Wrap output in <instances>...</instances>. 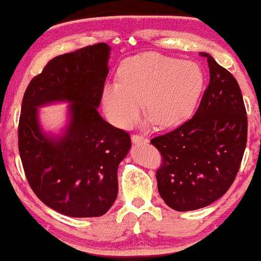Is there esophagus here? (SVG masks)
Returning a JSON list of instances; mask_svg holds the SVG:
<instances>
[{"label":"esophagus","instance_id":"1","mask_svg":"<svg viewBox=\"0 0 261 261\" xmlns=\"http://www.w3.org/2000/svg\"><path fill=\"white\" fill-rule=\"evenodd\" d=\"M131 141L134 144H143V143H148L149 139L144 137V136L141 135H132L131 136Z\"/></svg>","mask_w":261,"mask_h":261}]
</instances>
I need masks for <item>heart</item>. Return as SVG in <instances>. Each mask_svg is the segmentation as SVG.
<instances>
[{"label":"heart","mask_w":261,"mask_h":261,"mask_svg":"<svg viewBox=\"0 0 261 261\" xmlns=\"http://www.w3.org/2000/svg\"><path fill=\"white\" fill-rule=\"evenodd\" d=\"M119 80L105 84L101 102L109 119L127 129L141 113L162 129L186 123L193 116L204 85L203 71L196 62L159 53L127 58L119 67Z\"/></svg>","instance_id":"heart-1"}]
</instances>
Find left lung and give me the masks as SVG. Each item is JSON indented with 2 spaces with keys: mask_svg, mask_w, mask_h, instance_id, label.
<instances>
[{
  "mask_svg": "<svg viewBox=\"0 0 261 261\" xmlns=\"http://www.w3.org/2000/svg\"><path fill=\"white\" fill-rule=\"evenodd\" d=\"M209 85L199 109L177 129L151 139L162 155L160 195L178 212L207 207L236 179L247 143V116L237 79L207 53Z\"/></svg>",
  "mask_w": 261,
  "mask_h": 261,
  "instance_id": "left-lung-1",
  "label": "left lung"
}]
</instances>
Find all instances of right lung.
Masks as SVG:
<instances>
[{
    "mask_svg": "<svg viewBox=\"0 0 261 261\" xmlns=\"http://www.w3.org/2000/svg\"><path fill=\"white\" fill-rule=\"evenodd\" d=\"M111 47L87 46L52 59L25 90L19 151L29 186L46 205L72 218L101 216L118 194L119 163L131 148L127 132L102 119L98 108ZM68 102L60 135L46 134L39 107Z\"/></svg>",
    "mask_w": 261,
    "mask_h": 261,
    "instance_id": "add662e5",
    "label": "right lung"
}]
</instances>
